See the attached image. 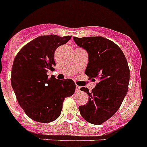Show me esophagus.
I'll return each mask as SVG.
<instances>
[{
	"instance_id": "34e87169",
	"label": "esophagus",
	"mask_w": 147,
	"mask_h": 147,
	"mask_svg": "<svg viewBox=\"0 0 147 147\" xmlns=\"http://www.w3.org/2000/svg\"><path fill=\"white\" fill-rule=\"evenodd\" d=\"M80 91V86H76V92L78 93Z\"/></svg>"
}]
</instances>
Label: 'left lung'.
<instances>
[{"label":"left lung","instance_id":"8db88e82","mask_svg":"<svg viewBox=\"0 0 147 147\" xmlns=\"http://www.w3.org/2000/svg\"><path fill=\"white\" fill-rule=\"evenodd\" d=\"M74 40L88 53L85 74L99 80L90 92L87 88H80L89 100L79 110L86 121L100 125L115 115L126 96L129 82L127 60L115 42L102 36L74 37Z\"/></svg>","mask_w":147,"mask_h":147}]
</instances>
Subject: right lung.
Here are the masks:
<instances>
[{"label":"right lung","instance_id":"1","mask_svg":"<svg viewBox=\"0 0 147 147\" xmlns=\"http://www.w3.org/2000/svg\"><path fill=\"white\" fill-rule=\"evenodd\" d=\"M71 36H41L24 45L14 59L11 84L26 115L38 123H50L61 115L65 98L74 94L71 79L59 80L47 72L56 65L54 53Z\"/></svg>","mask_w":147,"mask_h":147}]
</instances>
